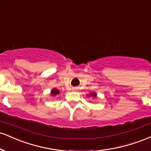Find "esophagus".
I'll list each match as a JSON object with an SVG mask.
<instances>
[{
	"label": "esophagus",
	"mask_w": 151,
	"mask_h": 151,
	"mask_svg": "<svg viewBox=\"0 0 151 151\" xmlns=\"http://www.w3.org/2000/svg\"><path fill=\"white\" fill-rule=\"evenodd\" d=\"M72 90H73V91H75L76 89H75V88H73V89H72Z\"/></svg>",
	"instance_id": "esophagus-1"
}]
</instances>
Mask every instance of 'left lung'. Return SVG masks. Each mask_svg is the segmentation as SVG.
I'll use <instances>...</instances> for the list:
<instances>
[{
  "instance_id": "obj_1",
  "label": "left lung",
  "mask_w": 151,
  "mask_h": 151,
  "mask_svg": "<svg viewBox=\"0 0 151 151\" xmlns=\"http://www.w3.org/2000/svg\"><path fill=\"white\" fill-rule=\"evenodd\" d=\"M89 96H92L93 97H96V93H94V92L90 93H89Z\"/></svg>"
}]
</instances>
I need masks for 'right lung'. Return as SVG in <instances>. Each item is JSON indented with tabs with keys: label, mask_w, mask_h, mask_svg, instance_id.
<instances>
[{
	"label": "right lung",
	"mask_w": 151,
	"mask_h": 151,
	"mask_svg": "<svg viewBox=\"0 0 151 151\" xmlns=\"http://www.w3.org/2000/svg\"><path fill=\"white\" fill-rule=\"evenodd\" d=\"M60 93V91L58 89H53L51 91V95L52 96H57Z\"/></svg>",
	"instance_id": "add662e5"
}]
</instances>
